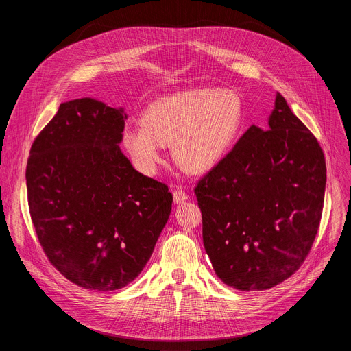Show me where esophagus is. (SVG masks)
Returning <instances> with one entry per match:
<instances>
[{
    "label": "esophagus",
    "mask_w": 351,
    "mask_h": 351,
    "mask_svg": "<svg viewBox=\"0 0 351 351\" xmlns=\"http://www.w3.org/2000/svg\"><path fill=\"white\" fill-rule=\"evenodd\" d=\"M188 193L185 192V191H182L180 188H176L175 191H173V200H175V204H183V202H186L188 200Z\"/></svg>",
    "instance_id": "esophagus-1"
}]
</instances>
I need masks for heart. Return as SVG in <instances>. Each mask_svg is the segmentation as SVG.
<instances>
[{"instance_id":"obj_1","label":"heart","mask_w":351,"mask_h":351,"mask_svg":"<svg viewBox=\"0 0 351 351\" xmlns=\"http://www.w3.org/2000/svg\"><path fill=\"white\" fill-rule=\"evenodd\" d=\"M243 102L228 88H193L156 99L142 123H128L122 141L135 168L154 175L172 143L175 160L192 173H204L222 160L241 134Z\"/></svg>"}]
</instances>
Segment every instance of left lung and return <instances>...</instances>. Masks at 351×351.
I'll return each mask as SVG.
<instances>
[{"label":"left lung","mask_w":351,"mask_h":351,"mask_svg":"<svg viewBox=\"0 0 351 351\" xmlns=\"http://www.w3.org/2000/svg\"><path fill=\"white\" fill-rule=\"evenodd\" d=\"M324 189L322 147L278 94L267 131L252 125L195 188L217 278L250 291L296 273L316 239Z\"/></svg>","instance_id":"8db88e82"}]
</instances>
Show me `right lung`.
Returning a JSON list of instances; mask_svg holds the SVG:
<instances>
[{
    "label": "right lung",
    "instance_id": "obj_1",
    "mask_svg": "<svg viewBox=\"0 0 351 351\" xmlns=\"http://www.w3.org/2000/svg\"><path fill=\"white\" fill-rule=\"evenodd\" d=\"M126 114L92 98L60 105L27 163L29 215L51 265L84 289L131 283L168 222L172 193L122 154Z\"/></svg>",
    "mask_w": 351,
    "mask_h": 351
}]
</instances>
